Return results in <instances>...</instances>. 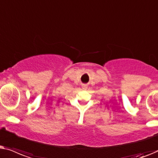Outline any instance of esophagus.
Listing matches in <instances>:
<instances>
[{
    "instance_id": "1",
    "label": "esophagus",
    "mask_w": 158,
    "mask_h": 158,
    "mask_svg": "<svg viewBox=\"0 0 158 158\" xmlns=\"http://www.w3.org/2000/svg\"><path fill=\"white\" fill-rule=\"evenodd\" d=\"M82 89H87V87L86 85H83L82 86Z\"/></svg>"
}]
</instances>
